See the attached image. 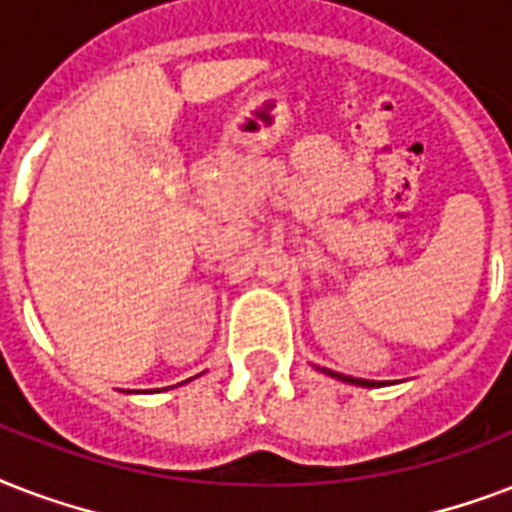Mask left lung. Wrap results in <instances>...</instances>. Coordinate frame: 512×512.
<instances>
[{
    "mask_svg": "<svg viewBox=\"0 0 512 512\" xmlns=\"http://www.w3.org/2000/svg\"><path fill=\"white\" fill-rule=\"evenodd\" d=\"M326 371V368H323ZM331 376L336 379H342V382H350V384H360V387H374V382H366V379H355V376H344V374H336V371H328Z\"/></svg>",
    "mask_w": 512,
    "mask_h": 512,
    "instance_id": "8db88e82",
    "label": "left lung"
}]
</instances>
